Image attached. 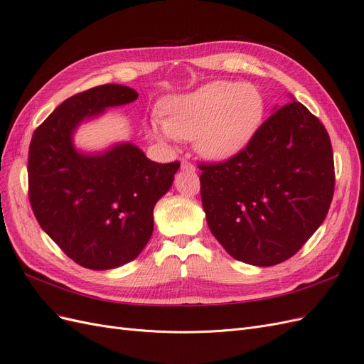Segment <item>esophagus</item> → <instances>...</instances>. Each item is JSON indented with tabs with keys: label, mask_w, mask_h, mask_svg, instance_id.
Instances as JSON below:
<instances>
[{
	"label": "esophagus",
	"mask_w": 364,
	"mask_h": 364,
	"mask_svg": "<svg viewBox=\"0 0 364 364\" xmlns=\"http://www.w3.org/2000/svg\"><path fill=\"white\" fill-rule=\"evenodd\" d=\"M181 168H182V170H186V171H196V167H194V165H193L190 161H186V159H183V161H182V164H181Z\"/></svg>",
	"instance_id": "obj_1"
}]
</instances>
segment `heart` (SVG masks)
Returning a JSON list of instances; mask_svg holds the SVG:
<instances>
[{"instance_id": "1", "label": "heart", "mask_w": 364, "mask_h": 364, "mask_svg": "<svg viewBox=\"0 0 364 364\" xmlns=\"http://www.w3.org/2000/svg\"><path fill=\"white\" fill-rule=\"evenodd\" d=\"M266 114L258 87L245 82L215 80L197 90L167 97L161 103V123L151 132L161 139H194L209 159H226L243 150Z\"/></svg>"}]
</instances>
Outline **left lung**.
I'll use <instances>...</instances> for the list:
<instances>
[{"label":"left lung","mask_w":364,"mask_h":364,"mask_svg":"<svg viewBox=\"0 0 364 364\" xmlns=\"http://www.w3.org/2000/svg\"><path fill=\"white\" fill-rule=\"evenodd\" d=\"M199 168L209 229L230 257L252 266L291 258L323 223L334 194L331 139L296 100L237 155Z\"/></svg>","instance_id":"1"}]
</instances>
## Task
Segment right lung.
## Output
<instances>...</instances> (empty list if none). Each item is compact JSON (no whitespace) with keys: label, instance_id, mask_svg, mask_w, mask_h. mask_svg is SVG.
<instances>
[{"label":"right lung","instance_id":"obj_1","mask_svg":"<svg viewBox=\"0 0 364 364\" xmlns=\"http://www.w3.org/2000/svg\"><path fill=\"white\" fill-rule=\"evenodd\" d=\"M138 92L102 85L67 98L31 136L28 199L41 228L82 267L109 270L135 259L153 232V208L170 190L181 162L150 161L136 146L82 155L73 132Z\"/></svg>","mask_w":364,"mask_h":364}]
</instances>
